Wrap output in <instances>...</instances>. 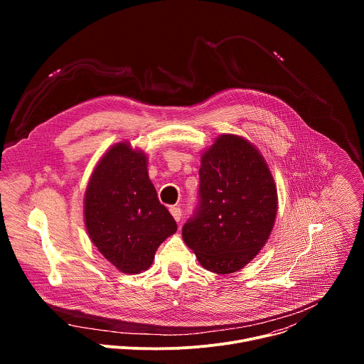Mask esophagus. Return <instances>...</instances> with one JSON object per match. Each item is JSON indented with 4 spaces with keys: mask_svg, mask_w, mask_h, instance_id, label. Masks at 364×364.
Listing matches in <instances>:
<instances>
[{
    "mask_svg": "<svg viewBox=\"0 0 364 364\" xmlns=\"http://www.w3.org/2000/svg\"><path fill=\"white\" fill-rule=\"evenodd\" d=\"M170 213L173 215V218L176 219V222L178 223L180 220H181V209H180V207H171V209H170Z\"/></svg>",
    "mask_w": 364,
    "mask_h": 364,
    "instance_id": "1",
    "label": "esophagus"
}]
</instances>
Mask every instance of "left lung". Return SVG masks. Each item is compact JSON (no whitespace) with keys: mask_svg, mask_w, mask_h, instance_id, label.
<instances>
[{"mask_svg":"<svg viewBox=\"0 0 364 364\" xmlns=\"http://www.w3.org/2000/svg\"><path fill=\"white\" fill-rule=\"evenodd\" d=\"M198 176V204L183 226V239L207 271L236 272L264 247L274 228V177L257 149L230 134L203 154Z\"/></svg>","mask_w":364,"mask_h":364,"instance_id":"left-lung-1","label":"left lung"}]
</instances>
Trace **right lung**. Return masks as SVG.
Here are the masks:
<instances>
[{
    "instance_id": "right-lung-1",
    "label": "right lung",
    "mask_w": 364,
    "mask_h": 364,
    "mask_svg": "<svg viewBox=\"0 0 364 364\" xmlns=\"http://www.w3.org/2000/svg\"><path fill=\"white\" fill-rule=\"evenodd\" d=\"M85 223L93 245L125 274L151 267L155 250L177 230L146 170V155L114 145L96 166L85 196Z\"/></svg>"
}]
</instances>
